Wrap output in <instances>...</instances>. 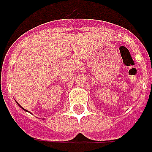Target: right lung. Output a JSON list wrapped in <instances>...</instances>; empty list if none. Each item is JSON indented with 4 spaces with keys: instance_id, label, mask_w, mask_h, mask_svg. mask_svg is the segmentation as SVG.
<instances>
[{
    "instance_id": "add662e5",
    "label": "right lung",
    "mask_w": 152,
    "mask_h": 152,
    "mask_svg": "<svg viewBox=\"0 0 152 152\" xmlns=\"http://www.w3.org/2000/svg\"><path fill=\"white\" fill-rule=\"evenodd\" d=\"M18 105H19V106H20V107L22 108V110H25V111H27V110H25L24 108H22V106H21V105H20V104H18Z\"/></svg>"
}]
</instances>
